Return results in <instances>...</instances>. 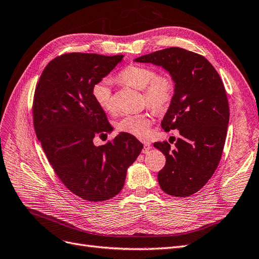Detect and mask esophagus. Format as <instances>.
Here are the masks:
<instances>
[{
  "label": "esophagus",
  "mask_w": 259,
  "mask_h": 259,
  "mask_svg": "<svg viewBox=\"0 0 259 259\" xmlns=\"http://www.w3.org/2000/svg\"><path fill=\"white\" fill-rule=\"evenodd\" d=\"M143 144H144L143 152H144V153H147V152L151 149V143H150V142H147V140H144Z\"/></svg>",
  "instance_id": "esophagus-1"
}]
</instances>
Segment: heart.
Here are the masks:
<instances>
[{"label":"heart","instance_id":"obj_1","mask_svg":"<svg viewBox=\"0 0 259 259\" xmlns=\"http://www.w3.org/2000/svg\"><path fill=\"white\" fill-rule=\"evenodd\" d=\"M120 80L137 90L144 91L145 103L152 110L161 112L170 104L174 95V81L170 75L156 74L155 70L144 65H130L119 74ZM92 96L104 111H113L114 98L112 93V80L104 77L92 88ZM151 116L148 113L127 114L116 123V128L136 137H145L151 127Z\"/></svg>","mask_w":259,"mask_h":259}]
</instances>
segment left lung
<instances>
[{
	"label": "left lung",
	"mask_w": 259,
	"mask_h": 259,
	"mask_svg": "<svg viewBox=\"0 0 259 259\" xmlns=\"http://www.w3.org/2000/svg\"><path fill=\"white\" fill-rule=\"evenodd\" d=\"M169 72L174 96L161 123L165 132L179 131L175 150L167 142L154 143L166 156L158 174L161 189L174 197L198 192L213 176L225 146L229 104L224 83L202 55L180 48L161 50L135 59Z\"/></svg>",
	"instance_id": "8db88e82"
}]
</instances>
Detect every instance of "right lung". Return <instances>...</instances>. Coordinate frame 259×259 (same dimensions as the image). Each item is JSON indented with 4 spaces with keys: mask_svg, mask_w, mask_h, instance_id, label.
Segmentation results:
<instances>
[{
    "mask_svg": "<svg viewBox=\"0 0 259 259\" xmlns=\"http://www.w3.org/2000/svg\"><path fill=\"white\" fill-rule=\"evenodd\" d=\"M123 57L60 55L45 67L35 88L32 113L37 139L62 184L83 200L101 202L119 193L127 167L144 147L126 133L103 146L93 143L95 135L112 127L94 100L92 88Z\"/></svg>",
    "mask_w": 259,
    "mask_h": 259,
    "instance_id": "right-lung-1",
    "label": "right lung"
}]
</instances>
